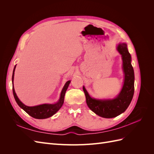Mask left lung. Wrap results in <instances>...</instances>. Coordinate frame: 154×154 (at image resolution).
<instances>
[{
    "instance_id": "1",
    "label": "left lung",
    "mask_w": 154,
    "mask_h": 154,
    "mask_svg": "<svg viewBox=\"0 0 154 154\" xmlns=\"http://www.w3.org/2000/svg\"><path fill=\"white\" fill-rule=\"evenodd\" d=\"M117 49L122 56L125 73L124 85L118 97L113 100H96L92 98L83 87L88 106L95 114L105 118H114L124 112L131 102L134 93V72L127 45L125 43L119 44Z\"/></svg>"
}]
</instances>
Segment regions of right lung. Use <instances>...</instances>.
Returning a JSON list of instances; mask_svg holds the SVG:
<instances>
[{"label": "right lung", "instance_id": "add662e5", "mask_svg": "<svg viewBox=\"0 0 154 154\" xmlns=\"http://www.w3.org/2000/svg\"><path fill=\"white\" fill-rule=\"evenodd\" d=\"M15 67H14L13 72V75H12V82L13 84V78H14V72H15ZM71 81H68L66 82V85H64L62 91L61 92V96H60V98L59 100V101L58 103L55 104H43V105H40L38 106H27L23 104L22 102L18 98V97L16 94L15 89L13 87V96L15 97V101L17 103V104L19 105L20 108H22L26 112H27L31 117L36 118V119H45L48 118L51 116L54 115L61 108L63 104L64 101V96L65 94H66V92L67 89L69 87V85Z\"/></svg>", "mask_w": 154, "mask_h": 154}]
</instances>
